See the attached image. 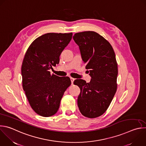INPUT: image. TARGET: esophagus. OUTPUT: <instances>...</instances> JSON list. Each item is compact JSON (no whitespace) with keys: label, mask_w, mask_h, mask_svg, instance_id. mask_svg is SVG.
<instances>
[{"label":"esophagus","mask_w":146,"mask_h":146,"mask_svg":"<svg viewBox=\"0 0 146 146\" xmlns=\"http://www.w3.org/2000/svg\"><path fill=\"white\" fill-rule=\"evenodd\" d=\"M70 80H71V82H72V84H73V82L74 81V78H73L72 77H70Z\"/></svg>","instance_id":"1"}]
</instances>
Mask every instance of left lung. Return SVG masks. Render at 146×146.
Instances as JSON below:
<instances>
[{"label": "left lung", "instance_id": "1", "mask_svg": "<svg viewBox=\"0 0 146 146\" xmlns=\"http://www.w3.org/2000/svg\"><path fill=\"white\" fill-rule=\"evenodd\" d=\"M73 38L92 78L89 83L82 79L74 81L81 90L78 107L84 116L98 117L107 111L117 90L115 54L109 42L94 31L76 33Z\"/></svg>", "mask_w": 146, "mask_h": 146}]
</instances>
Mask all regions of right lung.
Instances as JSON below:
<instances>
[{
  "instance_id": "obj_1",
  "label": "right lung",
  "mask_w": 146,
  "mask_h": 146,
  "mask_svg": "<svg viewBox=\"0 0 146 146\" xmlns=\"http://www.w3.org/2000/svg\"><path fill=\"white\" fill-rule=\"evenodd\" d=\"M70 33H47L30 45L22 62V86L32 109L49 117L58 111L65 91L70 85L68 77L50 74L59 64L60 56L72 38Z\"/></svg>"
}]
</instances>
